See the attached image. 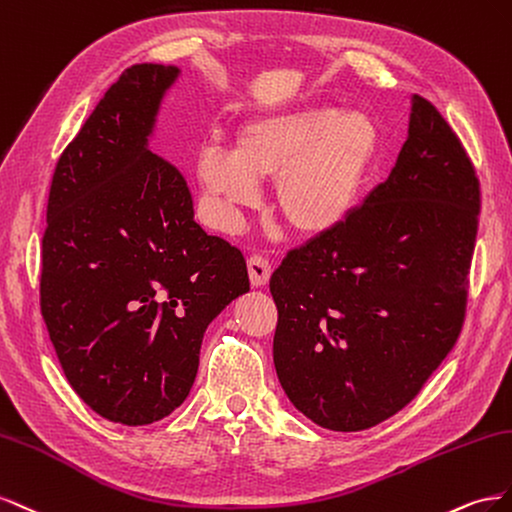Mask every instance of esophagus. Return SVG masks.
Here are the masks:
<instances>
[{
  "label": "esophagus",
  "mask_w": 512,
  "mask_h": 512,
  "mask_svg": "<svg viewBox=\"0 0 512 512\" xmlns=\"http://www.w3.org/2000/svg\"><path fill=\"white\" fill-rule=\"evenodd\" d=\"M272 266L266 257L253 255L248 259V279H251L253 287H264L270 281Z\"/></svg>",
  "instance_id": "esophagus-1"
}]
</instances>
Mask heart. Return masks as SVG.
Listing matches in <instances>:
<instances>
[{"label":"heart","instance_id":"1","mask_svg":"<svg viewBox=\"0 0 512 512\" xmlns=\"http://www.w3.org/2000/svg\"><path fill=\"white\" fill-rule=\"evenodd\" d=\"M379 152L375 122L362 111L313 105L257 113L233 130L231 152L208 145L199 182L229 208L253 210L274 180L276 210L304 238L326 236L352 214Z\"/></svg>","mask_w":512,"mask_h":512}]
</instances>
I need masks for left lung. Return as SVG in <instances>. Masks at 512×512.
<instances>
[{
    "label": "left lung",
    "mask_w": 512,
    "mask_h": 512,
    "mask_svg": "<svg viewBox=\"0 0 512 512\" xmlns=\"http://www.w3.org/2000/svg\"><path fill=\"white\" fill-rule=\"evenodd\" d=\"M480 186L459 137L414 94L388 180L274 270V367L298 412L362 431L410 403L463 326Z\"/></svg>",
    "instance_id": "left-lung-1"
}]
</instances>
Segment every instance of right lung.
Listing matches in <instances>:
<instances>
[{"mask_svg": "<svg viewBox=\"0 0 512 512\" xmlns=\"http://www.w3.org/2000/svg\"><path fill=\"white\" fill-rule=\"evenodd\" d=\"M178 66L122 72L57 160L40 311L64 375L96 414L150 425L180 407L203 332L248 291L236 246L195 223L184 175L150 137Z\"/></svg>", "mask_w": 512, "mask_h": 512, "instance_id": "obj_1", "label": "right lung"}]
</instances>
